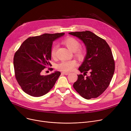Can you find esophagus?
<instances>
[{
  "mask_svg": "<svg viewBox=\"0 0 131 131\" xmlns=\"http://www.w3.org/2000/svg\"><path fill=\"white\" fill-rule=\"evenodd\" d=\"M61 74H64V75H68V74H70V73H69V72H62Z\"/></svg>",
  "mask_w": 131,
  "mask_h": 131,
  "instance_id": "34e87169",
  "label": "esophagus"
}]
</instances>
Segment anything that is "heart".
<instances>
[{
	"instance_id": "1",
	"label": "heart",
	"mask_w": 131,
	"mask_h": 131,
	"mask_svg": "<svg viewBox=\"0 0 131 131\" xmlns=\"http://www.w3.org/2000/svg\"><path fill=\"white\" fill-rule=\"evenodd\" d=\"M62 43L68 49L74 52L75 56L79 59H83L85 56V50L80 48L81 43L80 41L73 37H68L64 39ZM57 46H53L52 47L50 55L52 58H54L56 56V52L57 50ZM78 63L75 60H70L63 61L58 64L56 68L57 69L63 72H70L72 71L75 66H77Z\"/></svg>"
}]
</instances>
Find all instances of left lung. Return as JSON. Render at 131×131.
I'll list each match as a JSON object with an SVG mask.
<instances>
[{"label": "left lung", "instance_id": "1", "mask_svg": "<svg viewBox=\"0 0 131 131\" xmlns=\"http://www.w3.org/2000/svg\"><path fill=\"white\" fill-rule=\"evenodd\" d=\"M69 34L81 39L86 48V56L79 68L83 75H78L73 87L86 99L97 98L108 87L114 73L115 61L111 48L104 39L91 31ZM88 71L91 75L85 77Z\"/></svg>", "mask_w": 131, "mask_h": 131}]
</instances>
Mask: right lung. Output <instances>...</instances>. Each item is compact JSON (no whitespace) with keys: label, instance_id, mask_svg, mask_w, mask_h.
I'll list each match as a JSON object with an SVG mask.
<instances>
[{"label":"right lung","instance_id":"right-lung-1","mask_svg":"<svg viewBox=\"0 0 131 131\" xmlns=\"http://www.w3.org/2000/svg\"><path fill=\"white\" fill-rule=\"evenodd\" d=\"M64 34L45 33L29 37L15 52L14 57L15 78L26 93L33 97H41L54 86L60 72H54L48 75H42L41 72L51 66L49 61L53 41Z\"/></svg>","mask_w":131,"mask_h":131}]
</instances>
